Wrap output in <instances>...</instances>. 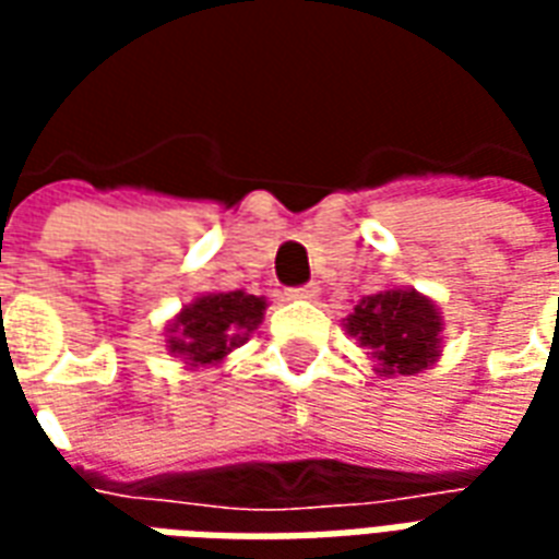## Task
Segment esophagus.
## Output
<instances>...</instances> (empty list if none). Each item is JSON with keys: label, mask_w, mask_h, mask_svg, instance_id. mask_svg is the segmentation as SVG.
<instances>
[{"label": "esophagus", "mask_w": 559, "mask_h": 559, "mask_svg": "<svg viewBox=\"0 0 559 559\" xmlns=\"http://www.w3.org/2000/svg\"><path fill=\"white\" fill-rule=\"evenodd\" d=\"M284 296H287V299H314L317 287L314 284H302V287H290Z\"/></svg>", "instance_id": "1"}]
</instances>
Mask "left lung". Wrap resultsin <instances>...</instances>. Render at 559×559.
I'll return each instance as SVG.
<instances>
[{
  "mask_svg": "<svg viewBox=\"0 0 559 559\" xmlns=\"http://www.w3.org/2000/svg\"><path fill=\"white\" fill-rule=\"evenodd\" d=\"M347 332L374 350L383 374H419L440 353L437 308L416 290L365 296L347 317Z\"/></svg>",
  "mask_w": 559,
  "mask_h": 559,
  "instance_id": "8db88e82",
  "label": "left lung"
}]
</instances>
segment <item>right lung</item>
Masks as SVG:
<instances>
[{
  "instance_id": "1",
  "label": "right lung",
  "mask_w": 559,
  "mask_h": 559,
  "mask_svg": "<svg viewBox=\"0 0 559 559\" xmlns=\"http://www.w3.org/2000/svg\"><path fill=\"white\" fill-rule=\"evenodd\" d=\"M263 299L245 296L242 290L200 296L176 317L170 329L176 332V338H170V350L185 353L191 362H218L263 320Z\"/></svg>"
}]
</instances>
